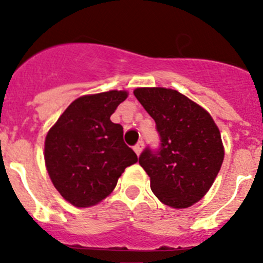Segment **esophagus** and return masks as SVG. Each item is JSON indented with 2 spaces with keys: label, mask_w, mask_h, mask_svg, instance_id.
I'll return each instance as SVG.
<instances>
[{
  "label": "esophagus",
  "mask_w": 263,
  "mask_h": 263,
  "mask_svg": "<svg viewBox=\"0 0 263 263\" xmlns=\"http://www.w3.org/2000/svg\"><path fill=\"white\" fill-rule=\"evenodd\" d=\"M142 147H144V141H142V140H140V141L137 142V144L134 146L135 153H136L137 155H140V153L142 151Z\"/></svg>",
  "instance_id": "obj_1"
}]
</instances>
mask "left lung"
Returning <instances> with one entry per match:
<instances>
[{"label":"left lung","mask_w":263,"mask_h":263,"mask_svg":"<svg viewBox=\"0 0 263 263\" xmlns=\"http://www.w3.org/2000/svg\"><path fill=\"white\" fill-rule=\"evenodd\" d=\"M153 117L159 147H145L139 163L154 195L165 205L185 209L206 195L221 168L224 147L214 119L177 90L139 87L134 91Z\"/></svg>","instance_id":"8db88e82"}]
</instances>
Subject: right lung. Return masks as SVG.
I'll return each mask as SVG.
<instances>
[{"mask_svg": "<svg viewBox=\"0 0 263 263\" xmlns=\"http://www.w3.org/2000/svg\"><path fill=\"white\" fill-rule=\"evenodd\" d=\"M126 91L85 95L71 103L49 129L44 159L65 200L87 208L104 200L137 155L123 141V127L110 121Z\"/></svg>", "mask_w": 263, "mask_h": 263, "instance_id": "right-lung-1", "label": "right lung"}]
</instances>
